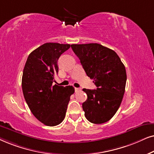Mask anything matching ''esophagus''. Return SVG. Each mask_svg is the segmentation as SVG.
Returning a JSON list of instances; mask_svg holds the SVG:
<instances>
[{"instance_id":"esophagus-1","label":"esophagus","mask_w":154,"mask_h":154,"mask_svg":"<svg viewBox=\"0 0 154 154\" xmlns=\"http://www.w3.org/2000/svg\"><path fill=\"white\" fill-rule=\"evenodd\" d=\"M81 90V89H79V88H75V92H78Z\"/></svg>"}]
</instances>
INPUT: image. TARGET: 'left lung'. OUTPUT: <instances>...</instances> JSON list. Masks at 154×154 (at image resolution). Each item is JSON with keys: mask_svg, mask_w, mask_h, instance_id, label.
Returning <instances> with one entry per match:
<instances>
[{"mask_svg": "<svg viewBox=\"0 0 154 154\" xmlns=\"http://www.w3.org/2000/svg\"><path fill=\"white\" fill-rule=\"evenodd\" d=\"M87 75L96 89H83L87 99L82 103L86 118L94 124L111 119L121 104L125 89V67L118 54L98 44H72Z\"/></svg>", "mask_w": 154, "mask_h": 154, "instance_id": "obj_1", "label": "left lung"}]
</instances>
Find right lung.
I'll use <instances>...</instances> for the list:
<instances>
[{"label": "right lung", "instance_id": "obj_1", "mask_svg": "<svg viewBox=\"0 0 154 154\" xmlns=\"http://www.w3.org/2000/svg\"><path fill=\"white\" fill-rule=\"evenodd\" d=\"M69 44L46 43L29 55L22 79L24 97L32 114L47 126L58 125L64 120L74 94L72 86L53 85L58 72V60Z\"/></svg>", "mask_w": 154, "mask_h": 154}]
</instances>
